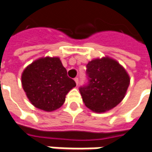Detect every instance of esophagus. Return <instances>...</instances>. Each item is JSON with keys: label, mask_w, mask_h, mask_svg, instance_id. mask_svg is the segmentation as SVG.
Returning a JSON list of instances; mask_svg holds the SVG:
<instances>
[{"label": "esophagus", "mask_w": 152, "mask_h": 152, "mask_svg": "<svg viewBox=\"0 0 152 152\" xmlns=\"http://www.w3.org/2000/svg\"><path fill=\"white\" fill-rule=\"evenodd\" d=\"M74 81H75V83H76V84H77V86L78 85V83H79V80H78V78H74Z\"/></svg>", "instance_id": "1"}]
</instances>
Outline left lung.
<instances>
[{"instance_id":"obj_1","label":"left lung","mask_w":152,"mask_h":152,"mask_svg":"<svg viewBox=\"0 0 152 152\" xmlns=\"http://www.w3.org/2000/svg\"><path fill=\"white\" fill-rule=\"evenodd\" d=\"M88 83L79 88L85 105L92 111L110 110L121 102L129 85V76L115 60L104 57L87 64Z\"/></svg>"}]
</instances>
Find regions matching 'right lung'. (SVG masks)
Masks as SVG:
<instances>
[{
  "label": "right lung",
  "mask_w": 152,
  "mask_h": 152,
  "mask_svg": "<svg viewBox=\"0 0 152 152\" xmlns=\"http://www.w3.org/2000/svg\"><path fill=\"white\" fill-rule=\"evenodd\" d=\"M22 85L35 107L53 111L64 104L65 96L76 83L68 77L58 57H46L37 60L23 70Z\"/></svg>",
  "instance_id": "right-lung-1"
}]
</instances>
